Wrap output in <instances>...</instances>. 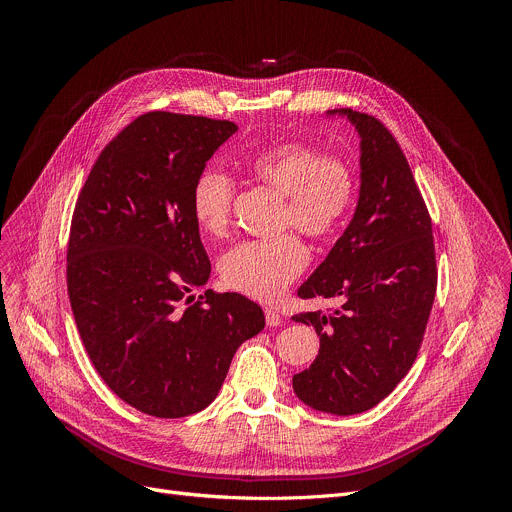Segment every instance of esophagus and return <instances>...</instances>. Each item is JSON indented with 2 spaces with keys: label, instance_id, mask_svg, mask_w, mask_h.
I'll return each instance as SVG.
<instances>
[{
  "label": "esophagus",
  "instance_id": "34e87169",
  "mask_svg": "<svg viewBox=\"0 0 512 512\" xmlns=\"http://www.w3.org/2000/svg\"><path fill=\"white\" fill-rule=\"evenodd\" d=\"M265 324H267L269 328H273V326H281V324H283V318L279 316V312H275V310L267 308V310H265Z\"/></svg>",
  "mask_w": 512,
  "mask_h": 512
}]
</instances>
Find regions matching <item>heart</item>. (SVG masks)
Here are the masks:
<instances>
[{
	"label": "heart",
	"instance_id": "obj_1",
	"mask_svg": "<svg viewBox=\"0 0 512 512\" xmlns=\"http://www.w3.org/2000/svg\"><path fill=\"white\" fill-rule=\"evenodd\" d=\"M255 178L281 196L285 206L281 227H296L310 239L332 237L346 218L354 196L352 168L334 156H322L304 143L287 141L259 152L251 160ZM235 180L221 168L198 174L190 206L198 229L221 239L231 225ZM310 253L298 235H281L265 241H245L221 259V277L227 287L243 296L273 302L308 265Z\"/></svg>",
	"mask_w": 512,
	"mask_h": 512
}]
</instances>
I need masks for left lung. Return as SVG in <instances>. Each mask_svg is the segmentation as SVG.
Masks as SVG:
<instances>
[{"mask_svg":"<svg viewBox=\"0 0 512 512\" xmlns=\"http://www.w3.org/2000/svg\"><path fill=\"white\" fill-rule=\"evenodd\" d=\"M360 135L354 216L298 296L338 298L332 312L291 320L314 326L320 350L294 375L300 401L354 415L381 403L417 358L437 287L431 218L393 133L373 115L332 109Z\"/></svg>","mask_w":512,"mask_h":512,"instance_id":"left-lung-1","label":"left lung"}]
</instances>
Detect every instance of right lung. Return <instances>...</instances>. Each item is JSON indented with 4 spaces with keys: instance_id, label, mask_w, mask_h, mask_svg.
Segmentation results:
<instances>
[{
    "instance_id": "add662e5",
    "label": "right lung",
    "mask_w": 512,
    "mask_h": 512,
    "mask_svg": "<svg viewBox=\"0 0 512 512\" xmlns=\"http://www.w3.org/2000/svg\"><path fill=\"white\" fill-rule=\"evenodd\" d=\"M235 131L233 121L139 115L105 145L72 214V314L101 379L141 413L208 407L237 348L265 326L241 294L188 296L210 277L192 186Z\"/></svg>"
}]
</instances>
